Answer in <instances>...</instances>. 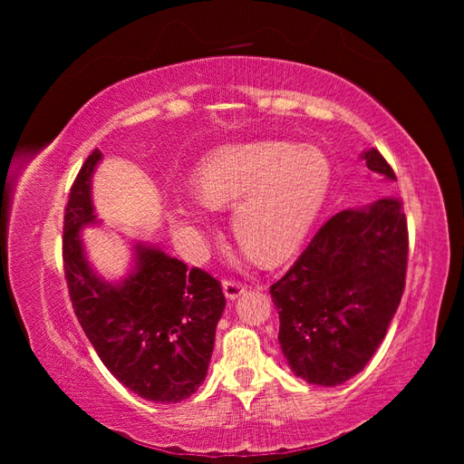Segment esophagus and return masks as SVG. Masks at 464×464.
Instances as JSON below:
<instances>
[{
	"label": "esophagus",
	"mask_w": 464,
	"mask_h": 464,
	"mask_svg": "<svg viewBox=\"0 0 464 464\" xmlns=\"http://www.w3.org/2000/svg\"><path fill=\"white\" fill-rule=\"evenodd\" d=\"M222 290H224V296L228 300H237L246 292V286L236 283V280H222Z\"/></svg>",
	"instance_id": "obj_1"
}]
</instances>
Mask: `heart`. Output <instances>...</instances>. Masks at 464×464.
Here are the masks:
<instances>
[{
	"mask_svg": "<svg viewBox=\"0 0 464 464\" xmlns=\"http://www.w3.org/2000/svg\"><path fill=\"white\" fill-rule=\"evenodd\" d=\"M331 184L327 154L285 141L224 145L195 168V198L170 208L174 228L201 242L207 207H232L230 227L249 259L276 263L296 249L325 201Z\"/></svg>",
	"mask_w": 464,
	"mask_h": 464,
	"instance_id": "obj_1",
	"label": "heart"
}]
</instances>
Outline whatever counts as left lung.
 I'll return each mask as SVG.
<instances>
[{
    "instance_id": "obj_1",
    "label": "left lung",
    "mask_w": 464,
    "mask_h": 464,
    "mask_svg": "<svg viewBox=\"0 0 464 464\" xmlns=\"http://www.w3.org/2000/svg\"><path fill=\"white\" fill-rule=\"evenodd\" d=\"M362 160L397 179L379 150H363ZM406 256L409 234L397 198L341 210L323 224L269 290L278 344L294 373L334 387L366 368L401 304Z\"/></svg>"
}]
</instances>
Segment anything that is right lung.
I'll list each match as a JSON object with an SVG mask.
<instances>
[{
    "label": "right lung",
    "instance_id": "obj_1",
    "mask_svg": "<svg viewBox=\"0 0 464 464\" xmlns=\"http://www.w3.org/2000/svg\"><path fill=\"white\" fill-rule=\"evenodd\" d=\"M101 160L94 149L65 207L69 296L96 354L120 383L147 401L179 402L205 382L227 298L217 278L143 242L131 247L133 265L121 280L110 283L94 271L82 228L101 224L92 205V174Z\"/></svg>",
    "mask_w": 464,
    "mask_h": 464
}]
</instances>
